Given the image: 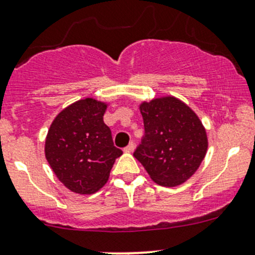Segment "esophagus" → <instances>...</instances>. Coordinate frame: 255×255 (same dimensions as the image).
Masks as SVG:
<instances>
[{
    "label": "esophagus",
    "mask_w": 255,
    "mask_h": 255,
    "mask_svg": "<svg viewBox=\"0 0 255 255\" xmlns=\"http://www.w3.org/2000/svg\"><path fill=\"white\" fill-rule=\"evenodd\" d=\"M134 147H135L134 142H133V140H132V142H129V144H128L127 147L125 148V150H126V152L130 153V152H133V150H134Z\"/></svg>",
    "instance_id": "esophagus-1"
}]
</instances>
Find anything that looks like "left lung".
<instances>
[{
    "label": "left lung",
    "mask_w": 255,
    "mask_h": 255,
    "mask_svg": "<svg viewBox=\"0 0 255 255\" xmlns=\"http://www.w3.org/2000/svg\"><path fill=\"white\" fill-rule=\"evenodd\" d=\"M144 135L133 155L157 184L174 187L196 173L208 148L198 116L175 97L139 106Z\"/></svg>",
    "instance_id": "left-lung-1"
}]
</instances>
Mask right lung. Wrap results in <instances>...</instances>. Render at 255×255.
<instances>
[{
    "instance_id": "1",
    "label": "right lung",
    "mask_w": 255,
    "mask_h": 255,
    "mask_svg": "<svg viewBox=\"0 0 255 255\" xmlns=\"http://www.w3.org/2000/svg\"><path fill=\"white\" fill-rule=\"evenodd\" d=\"M107 105L86 98L62 111L49 127L44 153L52 170L75 193L91 194L106 184L116 158L110 127L103 122Z\"/></svg>"
}]
</instances>
